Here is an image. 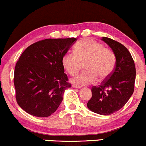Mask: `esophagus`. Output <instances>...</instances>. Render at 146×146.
Here are the masks:
<instances>
[{
  "instance_id": "34e87169",
  "label": "esophagus",
  "mask_w": 146,
  "mask_h": 146,
  "mask_svg": "<svg viewBox=\"0 0 146 146\" xmlns=\"http://www.w3.org/2000/svg\"><path fill=\"white\" fill-rule=\"evenodd\" d=\"M73 88H80L81 86H78V85H75V84H73V86H72Z\"/></svg>"
}]
</instances>
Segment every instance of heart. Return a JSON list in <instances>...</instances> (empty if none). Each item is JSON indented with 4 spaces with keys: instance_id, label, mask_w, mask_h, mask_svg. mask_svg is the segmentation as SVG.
Instances as JSON below:
<instances>
[{
    "instance_id": "obj_1",
    "label": "heart",
    "mask_w": 146,
    "mask_h": 146,
    "mask_svg": "<svg viewBox=\"0 0 146 146\" xmlns=\"http://www.w3.org/2000/svg\"><path fill=\"white\" fill-rule=\"evenodd\" d=\"M75 53L67 52L63 56L62 64L68 74L78 73L82 63L85 62L84 71L72 79L79 86L94 83L108 78L113 73L115 65V56L111 49L104 47L102 43L91 38H84L77 43Z\"/></svg>"
}]
</instances>
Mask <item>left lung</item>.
<instances>
[{"mask_svg":"<svg viewBox=\"0 0 146 146\" xmlns=\"http://www.w3.org/2000/svg\"><path fill=\"white\" fill-rule=\"evenodd\" d=\"M113 50L116 58L114 70L99 86H92V97L87 103L91 111L101 115H111L127 103L134 92L136 70L127 48L108 37H102Z\"/></svg>","mask_w":146,"mask_h":146,"instance_id":"left-lung-1","label":"left lung"}]
</instances>
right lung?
Listing matches in <instances>:
<instances>
[{"instance_id":"1","label":"right lung","mask_w":146,"mask_h":146,"mask_svg":"<svg viewBox=\"0 0 146 146\" xmlns=\"http://www.w3.org/2000/svg\"><path fill=\"white\" fill-rule=\"evenodd\" d=\"M76 38H47L29 46L15 64L13 83L17 104L28 113L48 117L56 111L71 84L62 64Z\"/></svg>"}]
</instances>
